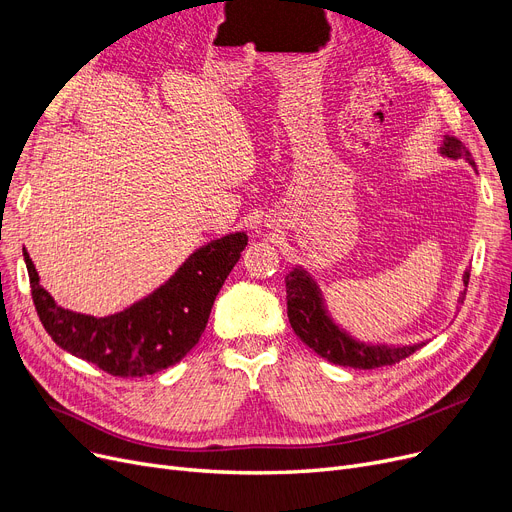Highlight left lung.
Instances as JSON below:
<instances>
[{"label":"left lung","mask_w":512,"mask_h":512,"mask_svg":"<svg viewBox=\"0 0 512 512\" xmlns=\"http://www.w3.org/2000/svg\"><path fill=\"white\" fill-rule=\"evenodd\" d=\"M440 154L452 160H467L475 166L471 152L454 137H444V145ZM465 285L469 283V271L462 277ZM285 291H287V316L291 329L302 342L312 348L321 358L339 364V367L350 369H377L396 364L402 358L415 354L421 344L412 346H387V344H367L360 339L352 337L348 331L339 327L325 306V298L321 287L310 277V273L302 266H294L285 277ZM462 302V296L458 298Z\"/></svg>","instance_id":"8db88e82"}]
</instances>
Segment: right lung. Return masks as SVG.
<instances>
[{"label": "right lung", "mask_w": 512, "mask_h": 512, "mask_svg": "<svg viewBox=\"0 0 512 512\" xmlns=\"http://www.w3.org/2000/svg\"><path fill=\"white\" fill-rule=\"evenodd\" d=\"M246 246L243 231L212 239L150 296L100 319L58 306L41 287L29 252L22 248V254L37 314L54 342L114 377H145L173 367L200 342L218 291Z\"/></svg>", "instance_id": "right-lung-1"}]
</instances>
